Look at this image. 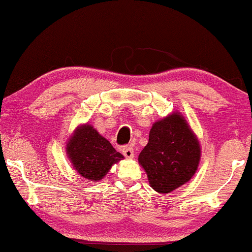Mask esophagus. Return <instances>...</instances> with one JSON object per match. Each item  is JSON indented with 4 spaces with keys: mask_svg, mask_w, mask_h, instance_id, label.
I'll use <instances>...</instances> for the list:
<instances>
[{
    "mask_svg": "<svg viewBox=\"0 0 252 252\" xmlns=\"http://www.w3.org/2000/svg\"><path fill=\"white\" fill-rule=\"evenodd\" d=\"M122 152H123V155H125L126 158H133V150L131 147H125V148H123Z\"/></svg>",
    "mask_w": 252,
    "mask_h": 252,
    "instance_id": "1",
    "label": "esophagus"
}]
</instances>
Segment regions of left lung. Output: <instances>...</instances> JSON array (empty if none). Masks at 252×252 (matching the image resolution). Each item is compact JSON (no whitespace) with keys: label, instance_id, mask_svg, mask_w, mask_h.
I'll return each mask as SVG.
<instances>
[{"label":"left lung","instance_id":"8db88e82","mask_svg":"<svg viewBox=\"0 0 252 252\" xmlns=\"http://www.w3.org/2000/svg\"><path fill=\"white\" fill-rule=\"evenodd\" d=\"M201 160V145L180 112L153 123L148 143L138 157L150 186L158 193L172 192L189 183Z\"/></svg>","mask_w":252,"mask_h":252}]
</instances>
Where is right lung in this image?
<instances>
[{
	"instance_id": "right-lung-1",
	"label": "right lung",
	"mask_w": 252,
	"mask_h": 252,
	"mask_svg": "<svg viewBox=\"0 0 252 252\" xmlns=\"http://www.w3.org/2000/svg\"><path fill=\"white\" fill-rule=\"evenodd\" d=\"M66 154L81 177L100 182L112 165L125 158L89 123L80 125L67 140Z\"/></svg>"
}]
</instances>
